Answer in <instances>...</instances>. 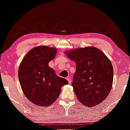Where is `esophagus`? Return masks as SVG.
Segmentation results:
<instances>
[{
	"mask_svg": "<svg viewBox=\"0 0 130 130\" xmlns=\"http://www.w3.org/2000/svg\"><path fill=\"white\" fill-rule=\"evenodd\" d=\"M67 80H68V83L69 84H71V83H72V80H71V78H69V77H67Z\"/></svg>",
	"mask_w": 130,
	"mask_h": 130,
	"instance_id": "34e87169",
	"label": "esophagus"
}]
</instances>
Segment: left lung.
I'll use <instances>...</instances> for the list:
<instances>
[{
    "label": "left lung",
    "instance_id": "8db88e82",
    "mask_svg": "<svg viewBox=\"0 0 130 130\" xmlns=\"http://www.w3.org/2000/svg\"><path fill=\"white\" fill-rule=\"evenodd\" d=\"M65 54L76 62L72 86L77 99L88 107L105 100L113 80V66L105 54L94 46L79 48Z\"/></svg>",
    "mask_w": 130,
    "mask_h": 130
}]
</instances>
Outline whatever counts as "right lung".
<instances>
[{
  "instance_id": "obj_1",
  "label": "right lung",
  "mask_w": 130,
  "mask_h": 130,
  "mask_svg": "<svg viewBox=\"0 0 130 130\" xmlns=\"http://www.w3.org/2000/svg\"><path fill=\"white\" fill-rule=\"evenodd\" d=\"M57 53L55 48L38 46L26 54L19 66V79L23 93L36 105H51L59 97L61 87L68 84L48 66Z\"/></svg>"
}]
</instances>
